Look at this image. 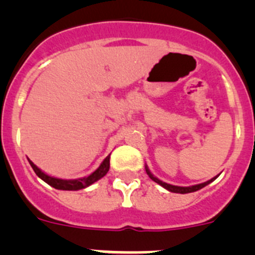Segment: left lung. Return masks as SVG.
Listing matches in <instances>:
<instances>
[{
  "mask_svg": "<svg viewBox=\"0 0 255 255\" xmlns=\"http://www.w3.org/2000/svg\"><path fill=\"white\" fill-rule=\"evenodd\" d=\"M145 171H146V174H148V175H149V177H150V179L153 180V181L158 182L159 185H161V186H163L164 189L169 190V191H170V192H176V194H189V192L197 191V190H200V189H202V187H205V186H206V185L210 184V182H212L213 180H215L216 177H217V176H216V177H212V179H211V180H208V181H206V182H202V184L194 185V186H187V187H184V186H175V185L166 184V182H163V181H161V180L156 179V177L154 176L153 174L150 173V171H149V169L146 168V166H145Z\"/></svg>",
  "mask_w": 255,
  "mask_h": 255,
  "instance_id": "1",
  "label": "left lung"
}]
</instances>
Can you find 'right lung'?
I'll return each instance as SVG.
<instances>
[{"instance_id": "obj_1", "label": "right lung", "mask_w": 255, "mask_h": 255, "mask_svg": "<svg viewBox=\"0 0 255 255\" xmlns=\"http://www.w3.org/2000/svg\"><path fill=\"white\" fill-rule=\"evenodd\" d=\"M30 166L33 168L34 173L37 174L43 181L47 182L48 185L53 186L54 189H58V190H81L85 189V187L90 186L91 184L96 182L97 180H100L101 177H104L107 174V171L110 170V155L106 156L102 164L100 165V168L97 170H95L91 175L86 176V177H82V179H76V180H63V179H56V177L53 176H49L45 173H43L39 168L34 165L32 161L29 160Z\"/></svg>"}]
</instances>
